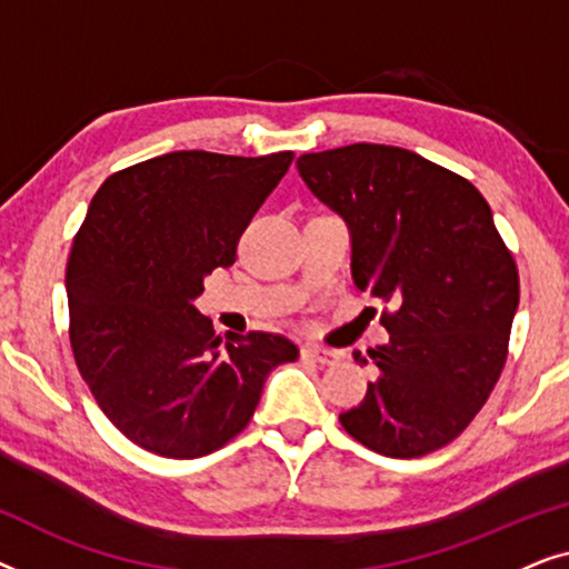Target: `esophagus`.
<instances>
[{
    "label": "esophagus",
    "mask_w": 569,
    "mask_h": 569,
    "mask_svg": "<svg viewBox=\"0 0 569 569\" xmlns=\"http://www.w3.org/2000/svg\"><path fill=\"white\" fill-rule=\"evenodd\" d=\"M302 357H308V360H313L318 365H337L341 360L339 352H333V349H323V347H306L302 349Z\"/></svg>",
    "instance_id": "34e87169"
}]
</instances>
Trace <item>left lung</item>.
I'll use <instances>...</instances> for the list:
<instances>
[{
  "label": "left lung",
  "mask_w": 569,
  "mask_h": 569,
  "mask_svg": "<svg viewBox=\"0 0 569 569\" xmlns=\"http://www.w3.org/2000/svg\"><path fill=\"white\" fill-rule=\"evenodd\" d=\"M308 189L345 217L355 284L391 302L388 345L355 352L376 378L339 422L391 458L432 453L461 435L508 360L520 282L477 186L391 144L300 154Z\"/></svg>",
  "instance_id": "1"
}]
</instances>
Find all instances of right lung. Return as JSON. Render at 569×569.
I'll return each instance as SVG.
<instances>
[{
	"label": "right lung",
	"mask_w": 569,
	"mask_h": 569,
	"mask_svg": "<svg viewBox=\"0 0 569 569\" xmlns=\"http://www.w3.org/2000/svg\"><path fill=\"white\" fill-rule=\"evenodd\" d=\"M292 152H168L108 176L67 261L69 341L103 415L131 442L199 458L251 422L267 376L298 360L287 337L220 345L191 300L236 261L238 240Z\"/></svg>",
	"instance_id": "obj_1"
}]
</instances>
